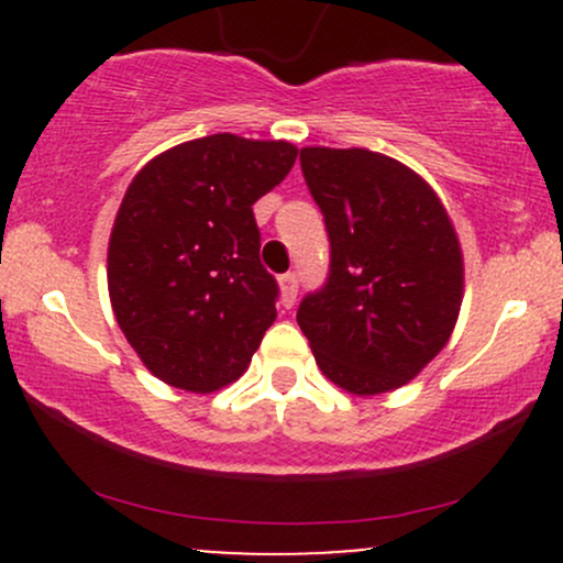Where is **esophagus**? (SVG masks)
Segmentation results:
<instances>
[{
  "instance_id": "esophagus-1",
  "label": "esophagus",
  "mask_w": 563,
  "mask_h": 563,
  "mask_svg": "<svg viewBox=\"0 0 563 563\" xmlns=\"http://www.w3.org/2000/svg\"><path fill=\"white\" fill-rule=\"evenodd\" d=\"M296 294H299V277H296V273H286L280 277V301H283V307H294Z\"/></svg>"
}]
</instances>
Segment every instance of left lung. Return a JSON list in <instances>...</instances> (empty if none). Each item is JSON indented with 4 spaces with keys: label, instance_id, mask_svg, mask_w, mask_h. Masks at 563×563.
<instances>
[{
    "label": "left lung",
    "instance_id": "1",
    "mask_svg": "<svg viewBox=\"0 0 563 563\" xmlns=\"http://www.w3.org/2000/svg\"><path fill=\"white\" fill-rule=\"evenodd\" d=\"M325 219L331 269L303 296L299 328L325 378L371 397L412 380L448 344L463 254L442 200L405 164L365 147H301Z\"/></svg>",
    "mask_w": 563,
    "mask_h": 563
}]
</instances>
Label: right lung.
Masks as SVG:
<instances>
[{"instance_id":"add662e5","label":"right lung","mask_w":563,"mask_h":563,"mask_svg":"<svg viewBox=\"0 0 563 563\" xmlns=\"http://www.w3.org/2000/svg\"><path fill=\"white\" fill-rule=\"evenodd\" d=\"M286 140L211 134L137 172L108 243V290L126 341L153 376L209 394L245 373L277 318L251 206L286 179Z\"/></svg>"}]
</instances>
